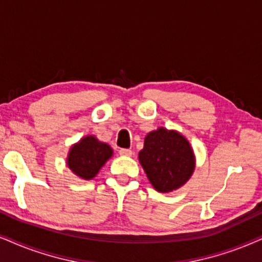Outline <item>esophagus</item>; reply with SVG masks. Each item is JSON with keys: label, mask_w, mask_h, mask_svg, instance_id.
I'll list each match as a JSON object with an SVG mask.
<instances>
[{"label": "esophagus", "mask_w": 262, "mask_h": 262, "mask_svg": "<svg viewBox=\"0 0 262 262\" xmlns=\"http://www.w3.org/2000/svg\"><path fill=\"white\" fill-rule=\"evenodd\" d=\"M118 152H120L121 156H132V154H133L132 150H129V148H120Z\"/></svg>", "instance_id": "obj_1"}]
</instances>
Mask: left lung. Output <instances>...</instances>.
<instances>
[{"mask_svg": "<svg viewBox=\"0 0 262 262\" xmlns=\"http://www.w3.org/2000/svg\"><path fill=\"white\" fill-rule=\"evenodd\" d=\"M139 161L156 190L170 192L190 179L194 156L188 141L178 132L160 128L145 138Z\"/></svg>", "mask_w": 262, "mask_h": 262, "instance_id": "left-lung-1", "label": "left lung"}]
</instances>
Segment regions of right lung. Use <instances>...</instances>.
<instances>
[{
  "mask_svg": "<svg viewBox=\"0 0 262 262\" xmlns=\"http://www.w3.org/2000/svg\"><path fill=\"white\" fill-rule=\"evenodd\" d=\"M111 156L112 150L107 144L94 137H85L71 147L68 165L76 175L88 180L98 174Z\"/></svg>",
  "mask_w": 262,
  "mask_h": 262,
  "instance_id": "obj_1",
  "label": "right lung"
}]
</instances>
